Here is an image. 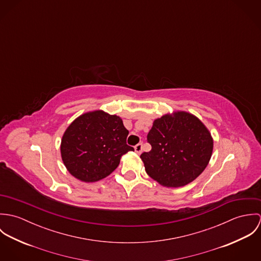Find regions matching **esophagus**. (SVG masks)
Returning a JSON list of instances; mask_svg holds the SVG:
<instances>
[{"label":"esophagus","mask_w":261,"mask_h":261,"mask_svg":"<svg viewBox=\"0 0 261 261\" xmlns=\"http://www.w3.org/2000/svg\"><path fill=\"white\" fill-rule=\"evenodd\" d=\"M135 150H136V152L141 153V152H142V150H143V144H142V143L138 144V145L135 147Z\"/></svg>","instance_id":"34e87169"}]
</instances>
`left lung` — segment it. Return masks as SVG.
<instances>
[{"label": "left lung", "instance_id": "left-lung-1", "mask_svg": "<svg viewBox=\"0 0 261 261\" xmlns=\"http://www.w3.org/2000/svg\"><path fill=\"white\" fill-rule=\"evenodd\" d=\"M147 141L151 146L141 159L151 179L165 187H182L207 167L213 140L206 126L188 112L166 114L153 121Z\"/></svg>", "mask_w": 261, "mask_h": 261}]
</instances>
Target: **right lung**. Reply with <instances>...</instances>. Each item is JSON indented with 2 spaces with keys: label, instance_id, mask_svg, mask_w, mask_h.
<instances>
[{
  "label": "right lung",
  "instance_id": "add662e5",
  "mask_svg": "<svg viewBox=\"0 0 261 261\" xmlns=\"http://www.w3.org/2000/svg\"><path fill=\"white\" fill-rule=\"evenodd\" d=\"M127 136L119 116L101 111L84 113L63 135L62 161L78 180L99 181L117 168L122 154L135 150L126 145Z\"/></svg>",
  "mask_w": 261,
  "mask_h": 261
}]
</instances>
